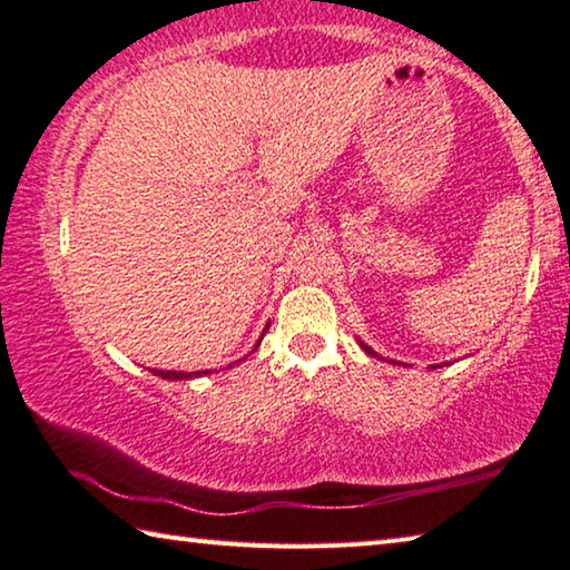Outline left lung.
I'll list each match as a JSON object with an SVG mask.
<instances>
[{"mask_svg":"<svg viewBox=\"0 0 570 570\" xmlns=\"http://www.w3.org/2000/svg\"><path fill=\"white\" fill-rule=\"evenodd\" d=\"M362 346H364V352H366V354H374V352H372L370 346H366V344H362ZM374 356H380V354H374Z\"/></svg>","mask_w":570,"mask_h":570,"instance_id":"obj_1","label":"left lung"}]
</instances>
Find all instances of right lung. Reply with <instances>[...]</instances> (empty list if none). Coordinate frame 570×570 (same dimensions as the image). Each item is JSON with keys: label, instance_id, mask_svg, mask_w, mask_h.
<instances>
[{"label": "right lung", "instance_id": "1", "mask_svg": "<svg viewBox=\"0 0 570 570\" xmlns=\"http://www.w3.org/2000/svg\"><path fill=\"white\" fill-rule=\"evenodd\" d=\"M156 374L163 380H190V377H198L200 372H163V370H158ZM204 374H208V372H204Z\"/></svg>", "mask_w": 570, "mask_h": 570}]
</instances>
